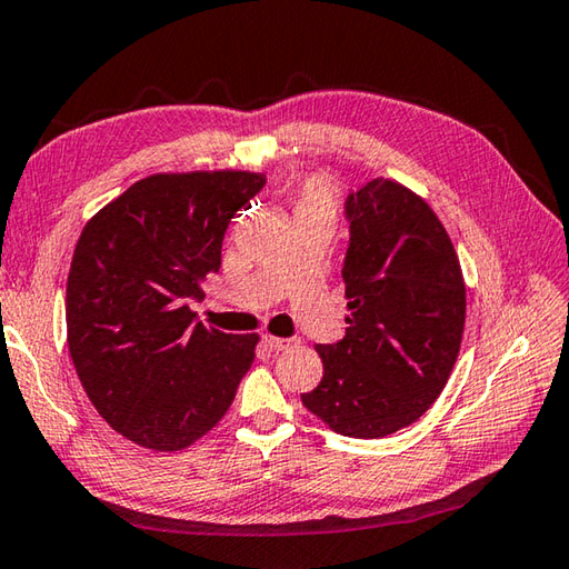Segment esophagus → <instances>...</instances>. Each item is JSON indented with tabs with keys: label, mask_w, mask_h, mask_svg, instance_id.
<instances>
[{
	"label": "esophagus",
	"mask_w": 569,
	"mask_h": 569,
	"mask_svg": "<svg viewBox=\"0 0 569 569\" xmlns=\"http://www.w3.org/2000/svg\"><path fill=\"white\" fill-rule=\"evenodd\" d=\"M264 343H268L272 351H287V349H292V346H297L299 341L297 339H277V336H264Z\"/></svg>",
	"instance_id": "1"
}]
</instances>
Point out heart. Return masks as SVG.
Segmentation results:
<instances>
[{
  "instance_id": "heart-1",
  "label": "heart",
  "mask_w": 569,
  "mask_h": 569,
  "mask_svg": "<svg viewBox=\"0 0 569 569\" xmlns=\"http://www.w3.org/2000/svg\"><path fill=\"white\" fill-rule=\"evenodd\" d=\"M292 211L297 223H305V220H319V223L331 226L336 220V193L331 183L321 179H311L292 196Z\"/></svg>"
}]
</instances>
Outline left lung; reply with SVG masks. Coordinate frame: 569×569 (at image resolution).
<instances>
[{"label":"left lung","instance_id":"obj_1","mask_svg":"<svg viewBox=\"0 0 569 569\" xmlns=\"http://www.w3.org/2000/svg\"><path fill=\"white\" fill-rule=\"evenodd\" d=\"M346 336L317 346L319 386L301 402L333 432L378 439L432 408L457 363L467 287L442 220L422 196L373 179L346 199Z\"/></svg>","mask_w":569,"mask_h":569}]
</instances>
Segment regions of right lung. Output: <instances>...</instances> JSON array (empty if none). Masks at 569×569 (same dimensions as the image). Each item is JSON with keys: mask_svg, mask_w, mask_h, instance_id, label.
<instances>
[{"mask_svg": "<svg viewBox=\"0 0 569 569\" xmlns=\"http://www.w3.org/2000/svg\"><path fill=\"white\" fill-rule=\"evenodd\" d=\"M262 187L254 171L152 173L78 238L68 351L102 420L139 447H191L228 412L252 366L258 333L203 327L189 301L220 270L230 218Z\"/></svg>", "mask_w": 569, "mask_h": 569, "instance_id": "1", "label": "right lung"}]
</instances>
